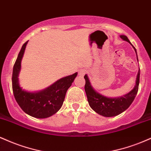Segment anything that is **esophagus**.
<instances>
[{"label":"esophagus","instance_id":"obj_1","mask_svg":"<svg viewBox=\"0 0 151 151\" xmlns=\"http://www.w3.org/2000/svg\"><path fill=\"white\" fill-rule=\"evenodd\" d=\"M86 74V71L85 70H79V75L83 76V75H84V74Z\"/></svg>","mask_w":151,"mask_h":151}]
</instances>
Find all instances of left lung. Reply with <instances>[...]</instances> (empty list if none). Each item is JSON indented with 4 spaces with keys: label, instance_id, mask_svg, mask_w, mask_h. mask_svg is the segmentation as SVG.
Instances as JSON below:
<instances>
[{
    "label": "left lung",
    "instance_id": "left-lung-1",
    "mask_svg": "<svg viewBox=\"0 0 151 151\" xmlns=\"http://www.w3.org/2000/svg\"><path fill=\"white\" fill-rule=\"evenodd\" d=\"M120 37L124 40L131 43L126 35H121ZM133 48L136 52V48L134 47ZM137 60H138V56H137ZM84 79L86 81L84 89L90 107L99 115L105 117H112L124 112L132 104L138 93L140 81V70H138L137 74L136 85L134 88L129 93L119 98H108L102 96L93 89L86 74L84 76Z\"/></svg>",
    "mask_w": 151,
    "mask_h": 151
}]
</instances>
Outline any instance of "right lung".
I'll return each mask as SVG.
<instances>
[{
	"instance_id": "1",
	"label": "right lung",
	"mask_w": 151,
	"mask_h": 151,
	"mask_svg": "<svg viewBox=\"0 0 151 151\" xmlns=\"http://www.w3.org/2000/svg\"><path fill=\"white\" fill-rule=\"evenodd\" d=\"M22 45L13 66L12 86L15 99L20 108L31 116L45 119L52 116L61 108L67 89L72 85L77 73L62 78L43 91L31 93L22 90L19 85L18 74L21 67V60L26 45Z\"/></svg>"
}]
</instances>
